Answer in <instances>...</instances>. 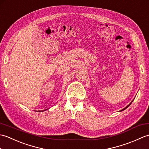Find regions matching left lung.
<instances>
[{
  "mask_svg": "<svg viewBox=\"0 0 149 149\" xmlns=\"http://www.w3.org/2000/svg\"><path fill=\"white\" fill-rule=\"evenodd\" d=\"M131 103H130V104H129V105H128V106H127V107H125V108H123V109H122L121 111H123V110H124V109H125L126 108H127V107H129V106H130V105H131Z\"/></svg>",
  "mask_w": 149,
  "mask_h": 149,
  "instance_id": "8db88e82",
  "label": "left lung"
}]
</instances>
